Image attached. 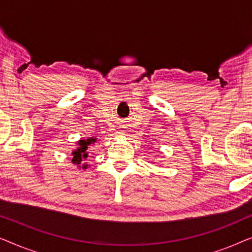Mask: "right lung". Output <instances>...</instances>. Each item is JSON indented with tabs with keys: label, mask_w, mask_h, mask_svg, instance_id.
I'll list each match as a JSON object with an SVG mask.
<instances>
[{
	"label": "right lung",
	"mask_w": 252,
	"mask_h": 252,
	"mask_svg": "<svg viewBox=\"0 0 252 252\" xmlns=\"http://www.w3.org/2000/svg\"><path fill=\"white\" fill-rule=\"evenodd\" d=\"M95 142H96V137H89V139H87V140L78 141L77 150H74L73 153H72V156H73L72 157V163H73L74 165H77V166H79V167L87 168L88 165L82 164V161H85L88 157V153H87L88 146H91V144L95 143ZM80 164H82L83 166L80 167Z\"/></svg>",
	"instance_id": "obj_1"
}]
</instances>
